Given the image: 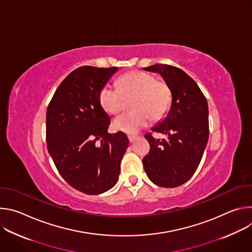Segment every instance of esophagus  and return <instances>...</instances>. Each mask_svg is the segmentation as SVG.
<instances>
[{"mask_svg":"<svg viewBox=\"0 0 252 252\" xmlns=\"http://www.w3.org/2000/svg\"><path fill=\"white\" fill-rule=\"evenodd\" d=\"M135 136H133V135H128V140H129V142H133L134 140H135Z\"/></svg>","mask_w":252,"mask_h":252,"instance_id":"1","label":"esophagus"}]
</instances>
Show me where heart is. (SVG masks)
Instances as JSON below:
<instances>
[{
    "label": "heart",
    "mask_w": 252,
    "mask_h": 252,
    "mask_svg": "<svg viewBox=\"0 0 252 252\" xmlns=\"http://www.w3.org/2000/svg\"><path fill=\"white\" fill-rule=\"evenodd\" d=\"M130 113L123 114L113 121L117 131L134 134L154 121L160 120L168 111L171 92L167 84L145 71L132 70L119 81V88L104 85L98 94L99 103L109 114L116 115L123 111L126 100H131Z\"/></svg>",
    "instance_id": "1"
}]
</instances>
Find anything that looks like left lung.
<instances>
[{
	"mask_svg": "<svg viewBox=\"0 0 252 252\" xmlns=\"http://www.w3.org/2000/svg\"><path fill=\"white\" fill-rule=\"evenodd\" d=\"M143 69L158 73L169 87L172 97L167 115L152 128L166 134L167 140L146 134L151 150L142 159L143 167L155 185L176 188L193 175L207 145V100L197 84L181 68L154 64Z\"/></svg>",
	"mask_w": 252,
	"mask_h": 252,
	"instance_id": "1",
	"label": "left lung"
}]
</instances>
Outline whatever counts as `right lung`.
I'll return each instance as SVG.
<instances>
[{
	"label": "right lung",
	"mask_w": 252,
	"mask_h": 252,
	"mask_svg": "<svg viewBox=\"0 0 252 252\" xmlns=\"http://www.w3.org/2000/svg\"><path fill=\"white\" fill-rule=\"evenodd\" d=\"M118 67L84 65L57 89L47 110V145L64 181L86 194H100L119 181L128 147L123 132L109 133L110 117L98 94Z\"/></svg>",
	"instance_id": "right-lung-1"
}]
</instances>
